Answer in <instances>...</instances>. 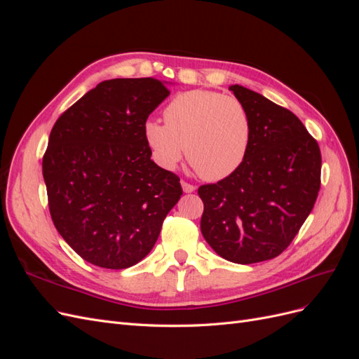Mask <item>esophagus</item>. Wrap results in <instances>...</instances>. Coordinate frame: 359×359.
I'll list each match as a JSON object with an SVG mask.
<instances>
[{
	"mask_svg": "<svg viewBox=\"0 0 359 359\" xmlns=\"http://www.w3.org/2000/svg\"><path fill=\"white\" fill-rule=\"evenodd\" d=\"M181 187H182L184 193H193L194 190H196V187L191 186V184H189L186 181H181Z\"/></svg>",
	"mask_w": 359,
	"mask_h": 359,
	"instance_id": "esophagus-1",
	"label": "esophagus"
}]
</instances>
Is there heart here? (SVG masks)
Masks as SVG:
<instances>
[{
	"instance_id": "b5f03b06",
	"label": "heart",
	"mask_w": 359,
	"mask_h": 359,
	"mask_svg": "<svg viewBox=\"0 0 359 359\" xmlns=\"http://www.w3.org/2000/svg\"><path fill=\"white\" fill-rule=\"evenodd\" d=\"M163 124L148 119L144 136L161 168L173 169L186 154L206 180L232 175L245 160L252 123L245 106L232 95L193 90L173 97Z\"/></svg>"
}]
</instances>
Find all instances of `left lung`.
<instances>
[{"instance_id":"1","label":"left lung","mask_w":359,"mask_h":359,"mask_svg":"<svg viewBox=\"0 0 359 359\" xmlns=\"http://www.w3.org/2000/svg\"><path fill=\"white\" fill-rule=\"evenodd\" d=\"M248 112L252 139L243 165L199 187L201 231L233 264L277 257L301 229L320 189V149L297 115L262 94L231 85Z\"/></svg>"}]
</instances>
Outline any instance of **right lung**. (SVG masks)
I'll return each instance as SVG.
<instances>
[{
    "instance_id": "1",
    "label": "right lung",
    "mask_w": 359,
    "mask_h": 359,
    "mask_svg": "<svg viewBox=\"0 0 359 359\" xmlns=\"http://www.w3.org/2000/svg\"><path fill=\"white\" fill-rule=\"evenodd\" d=\"M168 82L103 81L53 126L43 157L52 222L86 262L124 269L153 250L180 201V178L151 160L148 116Z\"/></svg>"
}]
</instances>
